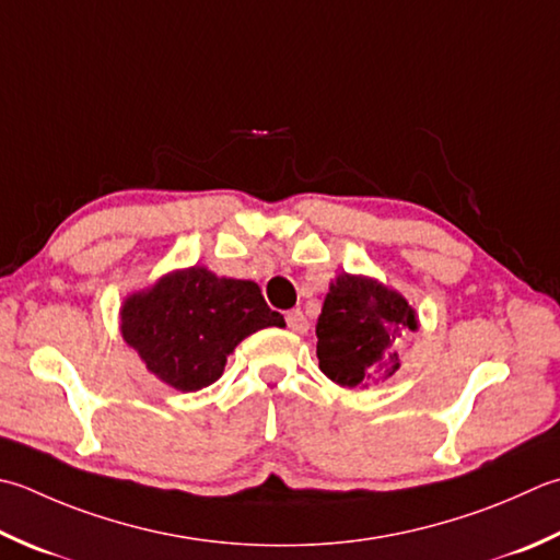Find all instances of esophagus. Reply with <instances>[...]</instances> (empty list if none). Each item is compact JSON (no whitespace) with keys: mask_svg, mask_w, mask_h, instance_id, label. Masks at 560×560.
<instances>
[{"mask_svg":"<svg viewBox=\"0 0 560 560\" xmlns=\"http://www.w3.org/2000/svg\"><path fill=\"white\" fill-rule=\"evenodd\" d=\"M287 325L291 327L293 332H299V335H305V332L311 330L308 317H305L301 311H289V313H287Z\"/></svg>","mask_w":560,"mask_h":560,"instance_id":"34e87169","label":"esophagus"}]
</instances>
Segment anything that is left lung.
<instances>
[{"label":"left lung","mask_w":560,"mask_h":560,"mask_svg":"<svg viewBox=\"0 0 560 560\" xmlns=\"http://www.w3.org/2000/svg\"><path fill=\"white\" fill-rule=\"evenodd\" d=\"M418 330V311L400 291L339 271L315 325L320 371L342 388L381 386L398 374L402 342Z\"/></svg>","instance_id":"1"}]
</instances>
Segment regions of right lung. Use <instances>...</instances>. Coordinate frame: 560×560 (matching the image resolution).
<instances>
[{
  "instance_id": "right-lung-1",
  "label": "right lung",
  "mask_w": 560,
  "mask_h": 560,
  "mask_svg": "<svg viewBox=\"0 0 560 560\" xmlns=\"http://www.w3.org/2000/svg\"><path fill=\"white\" fill-rule=\"evenodd\" d=\"M120 337L152 376L194 393L223 376L228 357L252 332L283 327L255 281L208 267L172 269L120 303Z\"/></svg>"
}]
</instances>
